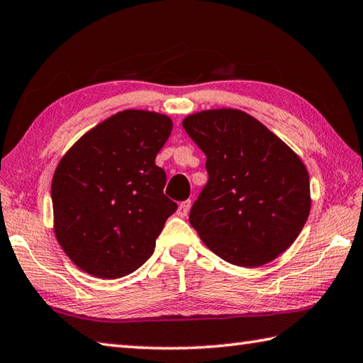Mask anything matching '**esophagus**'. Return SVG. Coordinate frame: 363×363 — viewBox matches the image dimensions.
<instances>
[{"label": "esophagus", "mask_w": 363, "mask_h": 363, "mask_svg": "<svg viewBox=\"0 0 363 363\" xmlns=\"http://www.w3.org/2000/svg\"><path fill=\"white\" fill-rule=\"evenodd\" d=\"M190 206H191V201H190V200L182 201V203L179 204V208H177L176 214L179 216V217H186V216L189 214V211H190Z\"/></svg>", "instance_id": "obj_1"}]
</instances>
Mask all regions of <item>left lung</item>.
Listing matches in <instances>:
<instances>
[{"instance_id": "8db88e82", "label": "left lung", "mask_w": 363, "mask_h": 363, "mask_svg": "<svg viewBox=\"0 0 363 363\" xmlns=\"http://www.w3.org/2000/svg\"><path fill=\"white\" fill-rule=\"evenodd\" d=\"M182 127L206 154L209 174L190 209V225L209 250L234 266L275 259L310 214V177L299 155L240 110H204Z\"/></svg>"}]
</instances>
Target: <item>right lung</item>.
I'll return each mask as SVG.
<instances>
[{
	"instance_id": "right-lung-1",
	"label": "right lung",
	"mask_w": 363,
	"mask_h": 363,
	"mask_svg": "<svg viewBox=\"0 0 363 363\" xmlns=\"http://www.w3.org/2000/svg\"><path fill=\"white\" fill-rule=\"evenodd\" d=\"M173 121L124 110L92 127L62 155L52 181L53 230L64 253L97 279L129 275L151 257L177 204L163 195L155 155Z\"/></svg>"
}]
</instances>
